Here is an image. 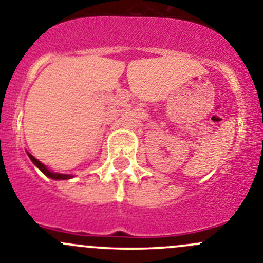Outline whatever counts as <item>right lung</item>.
I'll return each instance as SVG.
<instances>
[{
    "label": "right lung",
    "mask_w": 263,
    "mask_h": 263,
    "mask_svg": "<svg viewBox=\"0 0 263 263\" xmlns=\"http://www.w3.org/2000/svg\"><path fill=\"white\" fill-rule=\"evenodd\" d=\"M27 154H28L29 159H31V161L33 162V165H35L36 167H37L39 170H40L41 173L44 174V175L48 176V178L54 179V180H67V179L73 178V175H71V174H60V173H53V171L49 170V168L46 167V166L44 165V163H41V162L39 161V159H36L35 157L32 156L31 153H28V152H27Z\"/></svg>",
    "instance_id": "add662e5"
}]
</instances>
